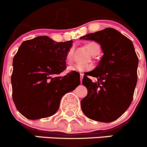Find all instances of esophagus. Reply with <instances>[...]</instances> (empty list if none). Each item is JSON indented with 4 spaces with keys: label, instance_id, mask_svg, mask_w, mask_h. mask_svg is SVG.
Instances as JSON below:
<instances>
[{
    "label": "esophagus",
    "instance_id": "obj_1",
    "mask_svg": "<svg viewBox=\"0 0 147 147\" xmlns=\"http://www.w3.org/2000/svg\"><path fill=\"white\" fill-rule=\"evenodd\" d=\"M83 77H84V75H82V74H81V75H80V82H82Z\"/></svg>",
    "mask_w": 147,
    "mask_h": 147
}]
</instances>
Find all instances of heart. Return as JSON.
Here are the masks:
<instances>
[{
	"mask_svg": "<svg viewBox=\"0 0 147 147\" xmlns=\"http://www.w3.org/2000/svg\"><path fill=\"white\" fill-rule=\"evenodd\" d=\"M86 47H87L91 54L92 55H96L99 54L100 53V46L97 43L94 42H90L86 45ZM65 60H66L67 63L68 65L72 64L74 60V49L70 48L66 54V57H65ZM93 69V65L92 64H76L73 66H71L68 68L69 71H74V72H88V71L92 70Z\"/></svg>",
	"mask_w": 147,
	"mask_h": 147,
	"instance_id": "b5f03b06",
	"label": "heart"
}]
</instances>
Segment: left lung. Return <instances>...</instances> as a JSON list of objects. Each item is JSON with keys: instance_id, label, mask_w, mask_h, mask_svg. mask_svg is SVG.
Returning a JSON list of instances; mask_svg holds the SVG:
<instances>
[{"instance_id": "8db88e82", "label": "left lung", "mask_w": 147, "mask_h": 147, "mask_svg": "<svg viewBox=\"0 0 147 147\" xmlns=\"http://www.w3.org/2000/svg\"><path fill=\"white\" fill-rule=\"evenodd\" d=\"M80 39L96 41L104 53L97 67L83 78L87 94L81 101V109L90 119L115 121L131 105L137 82L139 59L132 42L111 28L87 34ZM87 76L96 77L98 81L93 83Z\"/></svg>"}]
</instances>
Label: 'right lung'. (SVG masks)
<instances>
[{"mask_svg":"<svg viewBox=\"0 0 147 147\" xmlns=\"http://www.w3.org/2000/svg\"><path fill=\"white\" fill-rule=\"evenodd\" d=\"M72 41L58 42L47 36L23 41L15 55L11 75L12 96L16 108L29 119L56 113L62 97L80 83L78 72L65 76V57Z\"/></svg>","mask_w":147,"mask_h":147,"instance_id":"obj_1","label":"right lung"}]
</instances>
